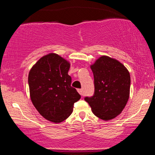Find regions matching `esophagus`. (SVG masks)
Returning a JSON list of instances; mask_svg holds the SVG:
<instances>
[{
  "label": "esophagus",
  "mask_w": 155,
  "mask_h": 155,
  "mask_svg": "<svg viewBox=\"0 0 155 155\" xmlns=\"http://www.w3.org/2000/svg\"><path fill=\"white\" fill-rule=\"evenodd\" d=\"M78 92H79V93L81 96H84V91H83L82 89H79V90H78Z\"/></svg>",
  "instance_id": "1"
}]
</instances>
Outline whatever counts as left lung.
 Returning <instances> with one entry per match:
<instances>
[{
	"mask_svg": "<svg viewBox=\"0 0 155 155\" xmlns=\"http://www.w3.org/2000/svg\"><path fill=\"white\" fill-rule=\"evenodd\" d=\"M95 92L84 97L94 114L108 121L120 114L130 96V76L118 60L108 56L99 58L91 65Z\"/></svg>",
	"mask_w": 155,
	"mask_h": 155,
	"instance_id": "left-lung-1",
	"label": "left lung"
}]
</instances>
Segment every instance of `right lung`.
I'll return each instance as SVG.
<instances>
[{"mask_svg": "<svg viewBox=\"0 0 155 155\" xmlns=\"http://www.w3.org/2000/svg\"><path fill=\"white\" fill-rule=\"evenodd\" d=\"M70 63L60 55L50 53L32 67L28 75L30 95L33 106L46 120L60 123L70 116L74 103L81 98L71 86L68 74Z\"/></svg>", "mask_w": 155, "mask_h": 155, "instance_id": "add662e5", "label": "right lung"}]
</instances>
